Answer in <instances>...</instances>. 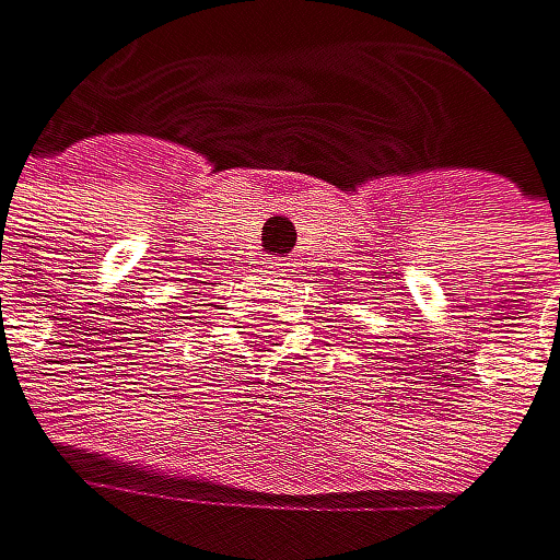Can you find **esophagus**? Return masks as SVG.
Wrapping results in <instances>:
<instances>
[{"instance_id": "1", "label": "esophagus", "mask_w": 560, "mask_h": 560, "mask_svg": "<svg viewBox=\"0 0 560 560\" xmlns=\"http://www.w3.org/2000/svg\"><path fill=\"white\" fill-rule=\"evenodd\" d=\"M295 271V265H289V261H271V275H282V278H289Z\"/></svg>"}]
</instances>
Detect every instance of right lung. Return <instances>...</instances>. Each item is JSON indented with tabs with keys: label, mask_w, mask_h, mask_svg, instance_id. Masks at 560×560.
<instances>
[{
	"label": "right lung",
	"mask_w": 560,
	"mask_h": 560,
	"mask_svg": "<svg viewBox=\"0 0 560 560\" xmlns=\"http://www.w3.org/2000/svg\"><path fill=\"white\" fill-rule=\"evenodd\" d=\"M192 295H196V292H192Z\"/></svg>",
	"instance_id": "obj_1"
}]
</instances>
